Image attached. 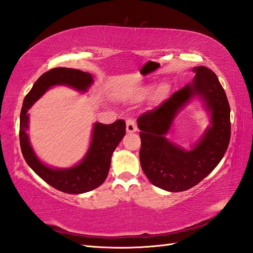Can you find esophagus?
Instances as JSON below:
<instances>
[{
  "label": "esophagus",
  "instance_id": "1",
  "mask_svg": "<svg viewBox=\"0 0 253 253\" xmlns=\"http://www.w3.org/2000/svg\"><path fill=\"white\" fill-rule=\"evenodd\" d=\"M138 127H137V124L134 119H127L126 120V132L127 133H134L136 132Z\"/></svg>",
  "mask_w": 253,
  "mask_h": 253
}]
</instances>
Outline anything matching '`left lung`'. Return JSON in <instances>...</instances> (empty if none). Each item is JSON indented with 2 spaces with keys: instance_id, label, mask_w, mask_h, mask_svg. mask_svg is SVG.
<instances>
[{
  "instance_id": "1",
  "label": "left lung",
  "mask_w": 253,
  "mask_h": 253,
  "mask_svg": "<svg viewBox=\"0 0 253 253\" xmlns=\"http://www.w3.org/2000/svg\"><path fill=\"white\" fill-rule=\"evenodd\" d=\"M191 84L180 88L137 119L140 129V165L152 185L170 192L196 186L219 164L231 135L230 105L223 86L211 70L194 67ZM201 96L211 114V126L192 150L181 149L165 138L175 114L191 97Z\"/></svg>"
}]
</instances>
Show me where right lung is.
<instances>
[{
	"label": "right lung",
	"mask_w": 253,
	"mask_h": 253,
	"mask_svg": "<svg viewBox=\"0 0 253 253\" xmlns=\"http://www.w3.org/2000/svg\"><path fill=\"white\" fill-rule=\"evenodd\" d=\"M93 83L89 73L74 68L57 67L44 73L36 81L33 88L26 95L20 116V145L23 157L27 165L46 181L61 192L80 194L98 188L108 176L113 152L126 135V122L119 119L112 125H94L93 137L88 152L82 162L70 169H51L43 165L29 143L27 128V112L38 99L52 85L63 84L80 91H85Z\"/></svg>",
	"instance_id": "obj_1"
}]
</instances>
